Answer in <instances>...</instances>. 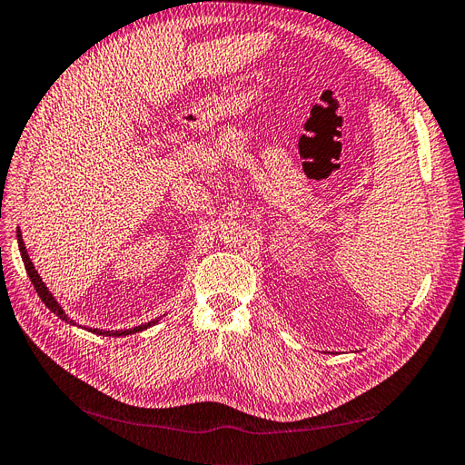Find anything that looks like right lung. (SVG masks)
<instances>
[{"label": "right lung", "instance_id": "1", "mask_svg": "<svg viewBox=\"0 0 465 465\" xmlns=\"http://www.w3.org/2000/svg\"><path fill=\"white\" fill-rule=\"evenodd\" d=\"M17 242H19V250H21V258H23V262H25V270H26V273H29V277H31L33 285H35V289H36V292H38V297L42 299V302H45V304L50 308V311H52L55 316H60V318H62V320H65L67 323H75L74 320H69V318H67V314L64 312V308L58 304V301H55V299L52 297V292L48 291V287H46L45 283H42V279H40L38 272L35 270V265H33V262H31L29 254H26V248H25V242H23L21 231H17ZM154 323H157V320L147 322V323H142V326L132 328V330H116V331H104V330H94V328H91L89 331H93V333H96V335H112V337H120V335H130V333L143 331V330H147V328L154 326Z\"/></svg>", "mask_w": 465, "mask_h": 465}]
</instances>
